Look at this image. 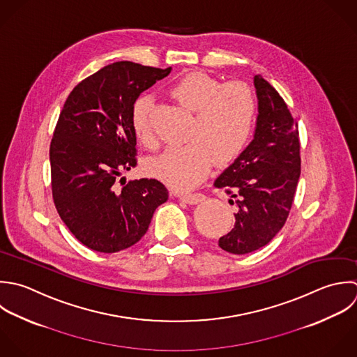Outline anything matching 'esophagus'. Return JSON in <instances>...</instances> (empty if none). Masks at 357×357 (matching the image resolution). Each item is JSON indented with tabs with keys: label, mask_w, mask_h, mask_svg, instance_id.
Here are the masks:
<instances>
[{
	"label": "esophagus",
	"mask_w": 357,
	"mask_h": 357,
	"mask_svg": "<svg viewBox=\"0 0 357 357\" xmlns=\"http://www.w3.org/2000/svg\"><path fill=\"white\" fill-rule=\"evenodd\" d=\"M179 199L188 204H197L203 202L206 197L203 193H183L179 196Z\"/></svg>",
	"instance_id": "obj_1"
}]
</instances>
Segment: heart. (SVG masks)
<instances>
[{
	"label": "heart",
	"mask_w": 357,
	"mask_h": 357,
	"mask_svg": "<svg viewBox=\"0 0 357 357\" xmlns=\"http://www.w3.org/2000/svg\"><path fill=\"white\" fill-rule=\"evenodd\" d=\"M169 96L193 114L185 146L172 147L149 162L155 178L175 189H190L210 172L214 161H234L246 147L257 116V100L243 83H224L204 73H189L169 87ZM153 100L137 97L130 111L136 139L146 147L155 146Z\"/></svg>",
	"instance_id": "obj_1"
}]
</instances>
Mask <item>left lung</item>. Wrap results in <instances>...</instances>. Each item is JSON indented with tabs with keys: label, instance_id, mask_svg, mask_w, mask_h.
<instances>
[{
	"label": "left lung",
	"instance_id": "1",
	"mask_svg": "<svg viewBox=\"0 0 357 357\" xmlns=\"http://www.w3.org/2000/svg\"><path fill=\"white\" fill-rule=\"evenodd\" d=\"M255 86L259 98L255 139L214 182L238 207L232 231L218 241L220 248L232 255L252 253L282 229L301 176L296 119L260 75L255 76Z\"/></svg>",
	"mask_w": 357,
	"mask_h": 357
}]
</instances>
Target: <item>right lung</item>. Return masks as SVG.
<instances>
[{"mask_svg": "<svg viewBox=\"0 0 357 357\" xmlns=\"http://www.w3.org/2000/svg\"><path fill=\"white\" fill-rule=\"evenodd\" d=\"M169 72L114 62L75 86L62 107L50 144L52 200L68 229L91 250L133 246L168 200L160 181L125 183L121 175L137 164L132 105Z\"/></svg>", "mask_w": 357, "mask_h": 357, "instance_id": "add662e5", "label": "right lung"}]
</instances>
